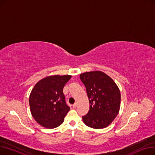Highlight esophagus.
Returning a JSON list of instances; mask_svg holds the SVG:
<instances>
[{
    "instance_id": "obj_1",
    "label": "esophagus",
    "mask_w": 155,
    "mask_h": 155,
    "mask_svg": "<svg viewBox=\"0 0 155 155\" xmlns=\"http://www.w3.org/2000/svg\"><path fill=\"white\" fill-rule=\"evenodd\" d=\"M77 106V103H75L74 104H73V107L75 108Z\"/></svg>"
}]
</instances>
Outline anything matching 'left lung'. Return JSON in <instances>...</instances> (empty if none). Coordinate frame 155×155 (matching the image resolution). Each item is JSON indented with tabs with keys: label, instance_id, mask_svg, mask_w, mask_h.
Returning a JSON list of instances; mask_svg holds the SVG:
<instances>
[{
	"label": "left lung",
	"instance_id": "8db88e82",
	"mask_svg": "<svg viewBox=\"0 0 155 155\" xmlns=\"http://www.w3.org/2000/svg\"><path fill=\"white\" fill-rule=\"evenodd\" d=\"M86 88L90 109L84 123L94 129L109 126L117 116L120 106V92L109 75L101 71H87L80 75Z\"/></svg>",
	"mask_w": 155,
	"mask_h": 155
}]
</instances>
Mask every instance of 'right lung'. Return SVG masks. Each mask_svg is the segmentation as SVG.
<instances>
[{"instance_id": "right-lung-1", "label": "right lung", "mask_w": 155, "mask_h": 155, "mask_svg": "<svg viewBox=\"0 0 155 155\" xmlns=\"http://www.w3.org/2000/svg\"><path fill=\"white\" fill-rule=\"evenodd\" d=\"M71 75H51L37 82L29 95L32 116L40 125L53 129L61 125L70 107L65 102L63 89Z\"/></svg>"}]
</instances>
